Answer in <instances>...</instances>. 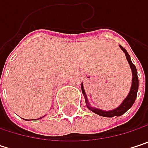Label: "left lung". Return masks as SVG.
Here are the masks:
<instances>
[{
  "instance_id": "left-lung-1",
  "label": "left lung",
  "mask_w": 148,
  "mask_h": 148,
  "mask_svg": "<svg viewBox=\"0 0 148 148\" xmlns=\"http://www.w3.org/2000/svg\"><path fill=\"white\" fill-rule=\"evenodd\" d=\"M119 47L121 48V49L123 51V53L125 54L126 56V59L130 64V67L131 69V71H132V84H131V87H130V91L128 94V96L123 99V101L121 103V104L116 107V109L114 110H103L101 109H99V108H96V107H93L92 106L89 101H88V99H87V96L86 94V92H85V89H84V86H83V83H81V91H82V93L84 95V98H85V101L86 103V106L87 108L94 112L95 114L97 115H99L101 116H105V117H112V116H120L122 115H123L129 109H130L133 105V103L135 101V99H136V96H137V92H138V86H139V80H138V76H137V70H136V68L135 66L133 64L131 59H130V56L129 55V53L127 52V50L123 48L121 45H119Z\"/></svg>"
}]
</instances>
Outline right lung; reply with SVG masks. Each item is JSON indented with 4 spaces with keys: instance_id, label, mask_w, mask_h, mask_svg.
I'll return each mask as SVG.
<instances>
[{
    "instance_id": "right-lung-1",
    "label": "right lung",
    "mask_w": 148,
    "mask_h": 148,
    "mask_svg": "<svg viewBox=\"0 0 148 148\" xmlns=\"http://www.w3.org/2000/svg\"><path fill=\"white\" fill-rule=\"evenodd\" d=\"M42 117H44V116H42ZM42 117H40V118H39V119H41V118H42Z\"/></svg>"
}]
</instances>
